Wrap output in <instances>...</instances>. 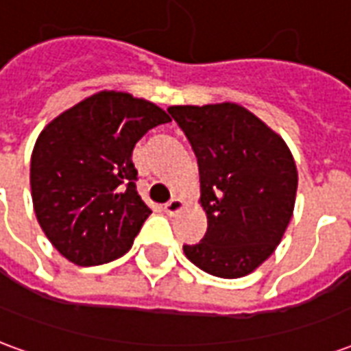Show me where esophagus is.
I'll use <instances>...</instances> for the list:
<instances>
[{
    "instance_id": "esophagus-1",
    "label": "esophagus",
    "mask_w": 351,
    "mask_h": 351,
    "mask_svg": "<svg viewBox=\"0 0 351 351\" xmlns=\"http://www.w3.org/2000/svg\"><path fill=\"white\" fill-rule=\"evenodd\" d=\"M163 208H165V213H167L169 216H175L176 213H180V210H182L184 203L180 201V199L173 197L171 201H169V203H165V206H163Z\"/></svg>"
}]
</instances>
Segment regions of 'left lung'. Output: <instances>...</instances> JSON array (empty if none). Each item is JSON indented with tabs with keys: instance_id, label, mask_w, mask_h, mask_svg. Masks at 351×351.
<instances>
[{
	"instance_id": "obj_1",
	"label": "left lung",
	"mask_w": 351,
	"mask_h": 351,
	"mask_svg": "<svg viewBox=\"0 0 351 351\" xmlns=\"http://www.w3.org/2000/svg\"><path fill=\"white\" fill-rule=\"evenodd\" d=\"M197 156L208 228L184 254L201 271L241 278L276 250L293 216L297 167L271 128L237 103L169 107Z\"/></svg>"
}]
</instances>
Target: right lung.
<instances>
[{
  "label": "right lung",
  "instance_id": "right-lung-1",
  "mask_svg": "<svg viewBox=\"0 0 351 351\" xmlns=\"http://www.w3.org/2000/svg\"><path fill=\"white\" fill-rule=\"evenodd\" d=\"M167 122L150 101L105 90L41 131L29 167L34 210L65 259L92 267L130 250L152 213L137 193L131 154L146 131Z\"/></svg>",
  "mask_w": 351,
  "mask_h": 351
}]
</instances>
